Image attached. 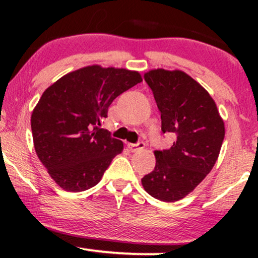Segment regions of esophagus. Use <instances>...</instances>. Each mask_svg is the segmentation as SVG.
<instances>
[{
    "mask_svg": "<svg viewBox=\"0 0 258 258\" xmlns=\"http://www.w3.org/2000/svg\"><path fill=\"white\" fill-rule=\"evenodd\" d=\"M144 147H146V143H144V142H138V143H135V144H133V143L128 144L130 150H131L132 153L138 152V150H142Z\"/></svg>",
    "mask_w": 258,
    "mask_h": 258,
    "instance_id": "obj_1",
    "label": "esophagus"
}]
</instances>
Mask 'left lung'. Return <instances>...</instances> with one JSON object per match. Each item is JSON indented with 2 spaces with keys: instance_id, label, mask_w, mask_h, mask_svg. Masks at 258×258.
<instances>
[{
  "instance_id": "8db88e82",
  "label": "left lung",
  "mask_w": 258,
  "mask_h": 258,
  "mask_svg": "<svg viewBox=\"0 0 258 258\" xmlns=\"http://www.w3.org/2000/svg\"><path fill=\"white\" fill-rule=\"evenodd\" d=\"M161 112V131L176 135L170 149L155 150L156 165L142 178L148 194L166 203L193 191L217 161L224 122L205 88L180 70L144 74Z\"/></svg>"
}]
</instances>
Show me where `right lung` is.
<instances>
[{
    "label": "right lung",
    "instance_id": "add662e5",
    "mask_svg": "<svg viewBox=\"0 0 258 258\" xmlns=\"http://www.w3.org/2000/svg\"><path fill=\"white\" fill-rule=\"evenodd\" d=\"M139 82L138 72L91 65L43 92L31 115L32 138L38 159L60 188H92L122 152V142L99 126L112 100Z\"/></svg>",
    "mask_w": 258,
    "mask_h": 258
}]
</instances>
